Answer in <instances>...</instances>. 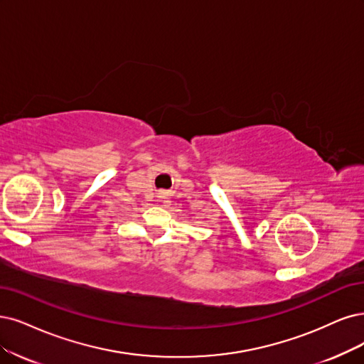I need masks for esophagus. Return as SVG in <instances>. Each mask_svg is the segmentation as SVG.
<instances>
[{
	"instance_id": "obj_1",
	"label": "esophagus",
	"mask_w": 364,
	"mask_h": 364,
	"mask_svg": "<svg viewBox=\"0 0 364 364\" xmlns=\"http://www.w3.org/2000/svg\"><path fill=\"white\" fill-rule=\"evenodd\" d=\"M157 198L161 200V199H165L166 196H165V193H159V196H157Z\"/></svg>"
}]
</instances>
